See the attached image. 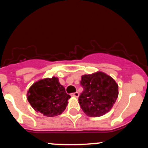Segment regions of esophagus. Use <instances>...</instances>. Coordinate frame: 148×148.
I'll return each mask as SVG.
<instances>
[{
    "label": "esophagus",
    "instance_id": "34e87169",
    "mask_svg": "<svg viewBox=\"0 0 148 148\" xmlns=\"http://www.w3.org/2000/svg\"><path fill=\"white\" fill-rule=\"evenodd\" d=\"M71 95L73 96V97H78L79 96V94L78 92H73L72 93V95Z\"/></svg>",
    "mask_w": 148,
    "mask_h": 148
}]
</instances>
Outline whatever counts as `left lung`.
<instances>
[{"mask_svg":"<svg viewBox=\"0 0 148 148\" xmlns=\"http://www.w3.org/2000/svg\"><path fill=\"white\" fill-rule=\"evenodd\" d=\"M80 84L84 91L79 97V103L83 111L90 117L106 114L118 98V84L103 72L82 76Z\"/></svg>","mask_w":148,"mask_h":148,"instance_id":"obj_1","label":"left lung"}]
</instances>
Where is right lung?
Wrapping results in <instances>:
<instances>
[{"label": "right lung", "mask_w": 148, "mask_h": 148, "mask_svg": "<svg viewBox=\"0 0 148 148\" xmlns=\"http://www.w3.org/2000/svg\"><path fill=\"white\" fill-rule=\"evenodd\" d=\"M27 96L35 111L48 117L61 114L71 97L55 76L35 83L28 90Z\"/></svg>", "instance_id": "add662e5"}]
</instances>
